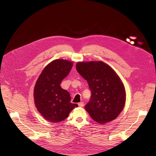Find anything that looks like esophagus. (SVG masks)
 Listing matches in <instances>:
<instances>
[{"instance_id": "esophagus-1", "label": "esophagus", "mask_w": 156, "mask_h": 156, "mask_svg": "<svg viewBox=\"0 0 156 156\" xmlns=\"http://www.w3.org/2000/svg\"><path fill=\"white\" fill-rule=\"evenodd\" d=\"M78 106L79 107H83L84 106V102H79L78 103Z\"/></svg>"}]
</instances>
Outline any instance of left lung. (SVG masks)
<instances>
[{
	"label": "left lung",
	"mask_w": 156,
	"mask_h": 156,
	"mask_svg": "<svg viewBox=\"0 0 156 156\" xmlns=\"http://www.w3.org/2000/svg\"><path fill=\"white\" fill-rule=\"evenodd\" d=\"M76 69L87 81L91 92L84 107L91 117L100 124L115 119L125 106L126 93L114 70L101 61L78 62Z\"/></svg>",
	"instance_id": "obj_1"
}]
</instances>
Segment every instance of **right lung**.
I'll return each mask as SVG.
<instances>
[{
    "label": "right lung",
    "instance_id": "obj_1",
    "mask_svg": "<svg viewBox=\"0 0 156 156\" xmlns=\"http://www.w3.org/2000/svg\"><path fill=\"white\" fill-rule=\"evenodd\" d=\"M73 63L57 59L48 64L39 75L34 86L36 107L45 119L57 123L67 118L76 104L70 102L69 93L60 84L70 73Z\"/></svg>",
    "mask_w": 156,
    "mask_h": 156
}]
</instances>
